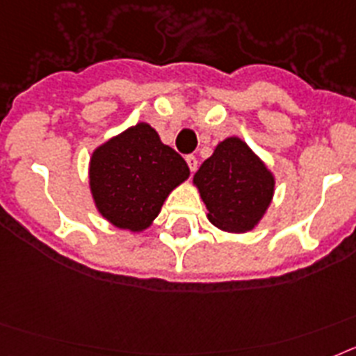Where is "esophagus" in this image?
<instances>
[{"label":"esophagus","instance_id":"obj_1","mask_svg":"<svg viewBox=\"0 0 356 356\" xmlns=\"http://www.w3.org/2000/svg\"><path fill=\"white\" fill-rule=\"evenodd\" d=\"M186 163H188V166H190V172L191 174H193V172H195L197 170V165H199V161H197V157L195 156H186Z\"/></svg>","mask_w":356,"mask_h":356}]
</instances>
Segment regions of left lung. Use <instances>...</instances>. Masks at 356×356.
I'll return each mask as SVG.
<instances>
[{
	"instance_id": "obj_1",
	"label": "left lung",
	"mask_w": 356,
	"mask_h": 356,
	"mask_svg": "<svg viewBox=\"0 0 356 356\" xmlns=\"http://www.w3.org/2000/svg\"><path fill=\"white\" fill-rule=\"evenodd\" d=\"M193 184L215 227L225 233H247L267 213L276 179L245 141L229 136L200 165Z\"/></svg>"
}]
</instances>
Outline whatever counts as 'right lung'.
<instances>
[{
  "label": "right lung",
  "mask_w": 356,
  "mask_h": 356,
  "mask_svg": "<svg viewBox=\"0 0 356 356\" xmlns=\"http://www.w3.org/2000/svg\"><path fill=\"white\" fill-rule=\"evenodd\" d=\"M188 177L186 161L147 122L98 145L89 159L95 208L114 227L131 233L150 227L170 193Z\"/></svg>",
  "instance_id": "1"
}]
</instances>
